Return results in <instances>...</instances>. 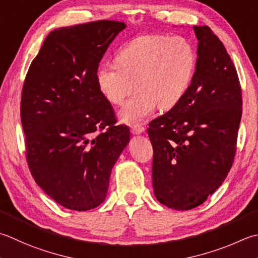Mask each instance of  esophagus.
Segmentation results:
<instances>
[{"mask_svg":"<svg viewBox=\"0 0 258 258\" xmlns=\"http://www.w3.org/2000/svg\"><path fill=\"white\" fill-rule=\"evenodd\" d=\"M131 132L135 135H139V134H142L145 132V128L143 126H140V125H134L131 127Z\"/></svg>","mask_w":258,"mask_h":258,"instance_id":"1","label":"esophagus"}]
</instances>
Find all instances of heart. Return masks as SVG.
Masks as SVG:
<instances>
[{"mask_svg": "<svg viewBox=\"0 0 258 258\" xmlns=\"http://www.w3.org/2000/svg\"><path fill=\"white\" fill-rule=\"evenodd\" d=\"M117 63L99 67V89L110 103L120 105L139 88L120 108L118 116L124 123H143L154 112L174 107L192 82L197 53L188 39L180 35H142L119 50Z\"/></svg>", "mask_w": 258, "mask_h": 258, "instance_id": "b5f03b06", "label": "heart"}]
</instances>
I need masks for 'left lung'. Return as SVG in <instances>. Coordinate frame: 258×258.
<instances>
[{"label":"left lung","mask_w":258,"mask_h":258,"mask_svg":"<svg viewBox=\"0 0 258 258\" xmlns=\"http://www.w3.org/2000/svg\"><path fill=\"white\" fill-rule=\"evenodd\" d=\"M197 64L188 90L150 123L152 182L161 204L190 210L204 204L233 165L241 118V88L223 42L207 25L194 27Z\"/></svg>","instance_id":"1"}]
</instances>
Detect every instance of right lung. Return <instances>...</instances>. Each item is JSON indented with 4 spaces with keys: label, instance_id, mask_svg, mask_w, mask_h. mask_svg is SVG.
<instances>
[{
    "label": "right lung",
    "instance_id": "1",
    "mask_svg": "<svg viewBox=\"0 0 258 258\" xmlns=\"http://www.w3.org/2000/svg\"><path fill=\"white\" fill-rule=\"evenodd\" d=\"M124 22L55 29L30 66L21 97L29 169L67 209L86 211L107 196L110 172L130 142L97 83L100 60Z\"/></svg>",
    "mask_w": 258,
    "mask_h": 258
}]
</instances>
